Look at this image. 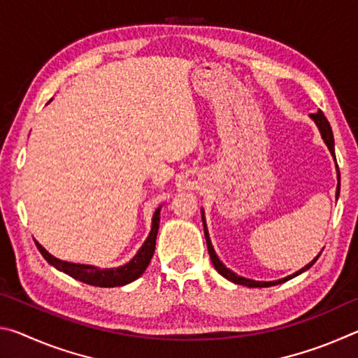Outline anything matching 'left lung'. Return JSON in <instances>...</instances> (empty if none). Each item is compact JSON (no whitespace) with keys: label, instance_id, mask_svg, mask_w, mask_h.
<instances>
[{"label":"left lung","instance_id":"left-lung-1","mask_svg":"<svg viewBox=\"0 0 358 358\" xmlns=\"http://www.w3.org/2000/svg\"><path fill=\"white\" fill-rule=\"evenodd\" d=\"M310 118L316 123V126L319 128V132H320V137H322L324 143L327 145V148H329V151L333 156V159H335V164H336V157H335V141H333V132H331V128H330V123L327 121L325 115L322 113V110H317L316 113H311ZM336 172H338V186H336V199L339 196V171H338V164H336ZM202 211V222H203V234H205V240H207V246H208V254H210V259L211 262H213V266L216 268L217 273H220L221 276L226 278V280L232 281L235 284H241V286H246V287H271V286H276V284H282L286 282L289 280H292V278L301 275L303 271L310 270L311 266L314 265V262L319 259L320 254H322V251H320L316 257H314L310 264L303 266V268H300L299 271H295V273L289 275L286 278H281V280H276V281H256V280H250V278H245V276H240L235 273V271H232L230 268H227L226 265H224L220 257H217V254L215 251L213 245H211V240H210V234H208V229H207V221H205V211L203 208L201 210Z\"/></svg>","mask_w":358,"mask_h":358}]
</instances>
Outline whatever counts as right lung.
Segmentation results:
<instances>
[{
    "mask_svg": "<svg viewBox=\"0 0 358 358\" xmlns=\"http://www.w3.org/2000/svg\"><path fill=\"white\" fill-rule=\"evenodd\" d=\"M161 208H162V205H159V207H157L153 213V220H151V230H150L148 237L143 241L141 250L136 252V256L132 257L128 264L113 266V268H99V266H96V265L66 262V260L57 259L55 256H52V254L48 252L44 246L39 245L36 240H34V243H36V246H38V250L41 251V254L44 256V259L48 264H50L52 266H55L57 270L63 271V273L69 275L71 278H74V280H77V281H82L85 284H90V286H96V287L126 286V284L136 281L137 278H141L143 275V271L147 270L151 257H153L155 248H156V235H157V229H159Z\"/></svg>",
    "mask_w": 358,
    "mask_h": 358,
    "instance_id": "obj_1",
    "label": "right lung"
}]
</instances>
